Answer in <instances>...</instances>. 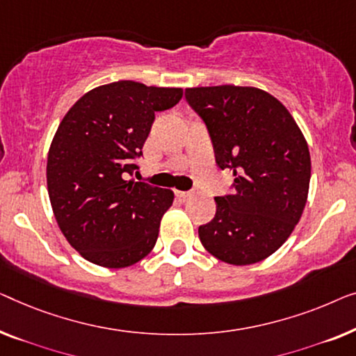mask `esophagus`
Listing matches in <instances>:
<instances>
[{
  "instance_id": "1",
  "label": "esophagus",
  "mask_w": 356,
  "mask_h": 356,
  "mask_svg": "<svg viewBox=\"0 0 356 356\" xmlns=\"http://www.w3.org/2000/svg\"><path fill=\"white\" fill-rule=\"evenodd\" d=\"M176 195L179 198H190V197H193L195 192H193V190H187V192H180V190H177Z\"/></svg>"
}]
</instances>
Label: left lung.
<instances>
[{"instance_id":"obj_1","label":"left lung","mask_w":356,"mask_h":356,"mask_svg":"<svg viewBox=\"0 0 356 356\" xmlns=\"http://www.w3.org/2000/svg\"><path fill=\"white\" fill-rule=\"evenodd\" d=\"M207 124L216 164L234 172V192L216 197V214L198 227L203 247L245 266L271 257L307 204L312 159L287 108L264 90L237 85L185 88Z\"/></svg>"}]
</instances>
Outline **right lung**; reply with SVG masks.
<instances>
[{"label":"right lung","mask_w":356,"mask_h":356,"mask_svg":"<svg viewBox=\"0 0 356 356\" xmlns=\"http://www.w3.org/2000/svg\"><path fill=\"white\" fill-rule=\"evenodd\" d=\"M182 88L119 80L85 93L59 124L47 182L58 226L77 252L103 268H127L156 243L172 190L129 180L154 113L176 106Z\"/></svg>","instance_id":"1"}]
</instances>
